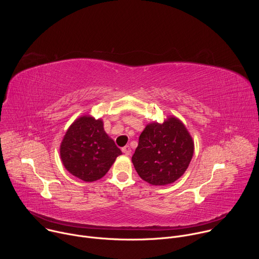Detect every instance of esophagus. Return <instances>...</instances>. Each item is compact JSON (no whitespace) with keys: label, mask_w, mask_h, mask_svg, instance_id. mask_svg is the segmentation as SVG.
I'll return each mask as SVG.
<instances>
[{"label":"esophagus","mask_w":259,"mask_h":259,"mask_svg":"<svg viewBox=\"0 0 259 259\" xmlns=\"http://www.w3.org/2000/svg\"><path fill=\"white\" fill-rule=\"evenodd\" d=\"M122 152H123L125 155L129 156V155H131V147H130L129 145H126V146H124L123 149H122Z\"/></svg>","instance_id":"34e87169"}]
</instances>
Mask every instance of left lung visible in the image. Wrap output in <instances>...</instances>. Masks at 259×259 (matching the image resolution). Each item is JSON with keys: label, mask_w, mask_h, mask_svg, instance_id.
<instances>
[{"label": "left lung", "mask_w": 259, "mask_h": 259, "mask_svg": "<svg viewBox=\"0 0 259 259\" xmlns=\"http://www.w3.org/2000/svg\"><path fill=\"white\" fill-rule=\"evenodd\" d=\"M194 141L183 123L168 117L162 124L146 125L139 136L132 163L138 175L153 186L173 183L188 169Z\"/></svg>", "instance_id": "obj_1"}]
</instances>
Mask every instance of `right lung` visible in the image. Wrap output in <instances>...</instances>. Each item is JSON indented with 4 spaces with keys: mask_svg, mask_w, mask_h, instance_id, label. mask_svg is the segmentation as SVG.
Here are the masks:
<instances>
[{
    "mask_svg": "<svg viewBox=\"0 0 259 259\" xmlns=\"http://www.w3.org/2000/svg\"><path fill=\"white\" fill-rule=\"evenodd\" d=\"M120 155L121 150L105 133L102 120L89 115L69 126L60 144V158L65 169L87 182L103 177Z\"/></svg>",
    "mask_w": 259,
    "mask_h": 259,
    "instance_id": "1",
    "label": "right lung"
}]
</instances>
